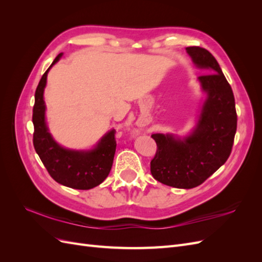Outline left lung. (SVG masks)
I'll return each mask as SVG.
<instances>
[{"label": "left lung", "mask_w": 262, "mask_h": 262, "mask_svg": "<svg viewBox=\"0 0 262 262\" xmlns=\"http://www.w3.org/2000/svg\"><path fill=\"white\" fill-rule=\"evenodd\" d=\"M194 64L207 71L198 77L207 93L194 130L185 139L152 134L157 149L152 176L166 186L191 189L213 175L231 155L237 129L235 98L216 59L201 47H188Z\"/></svg>", "instance_id": "obj_1"}]
</instances>
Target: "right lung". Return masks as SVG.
Listing matches in <instances>:
<instances>
[{
    "mask_svg": "<svg viewBox=\"0 0 262 262\" xmlns=\"http://www.w3.org/2000/svg\"><path fill=\"white\" fill-rule=\"evenodd\" d=\"M62 53L58 54L49 69L42 75L35 93L33 109L34 147L40 157L49 175L59 184L69 188L89 190L100 185L112 169L116 152L115 130L101 138L91 150H74L60 146L48 131L45 120L46 105L43 91L49 70L57 63Z\"/></svg>",
    "mask_w": 262,
    "mask_h": 262,
    "instance_id": "add662e5",
    "label": "right lung"
}]
</instances>
